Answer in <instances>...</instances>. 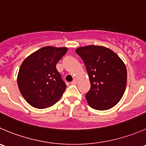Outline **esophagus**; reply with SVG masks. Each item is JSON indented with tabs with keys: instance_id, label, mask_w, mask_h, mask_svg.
I'll list each match as a JSON object with an SVG mask.
<instances>
[{
	"instance_id": "obj_1",
	"label": "esophagus",
	"mask_w": 146,
	"mask_h": 146,
	"mask_svg": "<svg viewBox=\"0 0 146 146\" xmlns=\"http://www.w3.org/2000/svg\"><path fill=\"white\" fill-rule=\"evenodd\" d=\"M76 83H77V79H74V80L71 82V84L73 85H76Z\"/></svg>"
}]
</instances>
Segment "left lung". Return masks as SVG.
<instances>
[{
    "instance_id": "obj_1",
    "label": "left lung",
    "mask_w": 146,
    "mask_h": 146,
    "mask_svg": "<svg viewBox=\"0 0 146 146\" xmlns=\"http://www.w3.org/2000/svg\"><path fill=\"white\" fill-rule=\"evenodd\" d=\"M76 52L84 62L89 76L90 89L86 94L89 106L99 111L115 106L126 88L127 70L123 60L103 46H83Z\"/></svg>"
}]
</instances>
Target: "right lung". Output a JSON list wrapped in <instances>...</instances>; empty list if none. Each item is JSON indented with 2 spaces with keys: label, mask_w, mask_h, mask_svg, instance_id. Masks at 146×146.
<instances>
[{
  "label": "right lung",
  "mask_w": 146,
  "mask_h": 146,
  "mask_svg": "<svg viewBox=\"0 0 146 146\" xmlns=\"http://www.w3.org/2000/svg\"><path fill=\"white\" fill-rule=\"evenodd\" d=\"M67 48L46 46L30 55L21 64L17 82L23 97L33 107L46 108L59 100L66 85L56 63Z\"/></svg>",
  "instance_id": "1"
}]
</instances>
